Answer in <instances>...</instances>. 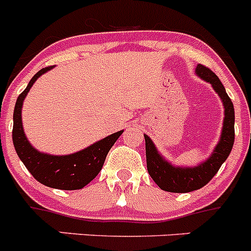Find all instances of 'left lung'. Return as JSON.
Here are the masks:
<instances>
[{"mask_svg":"<svg viewBox=\"0 0 251 251\" xmlns=\"http://www.w3.org/2000/svg\"><path fill=\"white\" fill-rule=\"evenodd\" d=\"M196 73L199 76L211 83L214 89L223 99L224 106H225L223 134L212 156L207 161L203 162L202 165L195 168H178L171 166L159 156L150 137L145 136L148 174L159 188L168 192L185 194V192L195 191L207 185L212 177L217 174V171L220 170L221 165L226 161V158L229 157L232 146H234L235 112L231 99L229 98L225 88L211 69L199 64Z\"/></svg>","mask_w":251,"mask_h":251,"instance_id":"obj_1","label":"left lung"}]
</instances>
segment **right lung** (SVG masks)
Masks as SVG:
<instances>
[{
    "mask_svg": "<svg viewBox=\"0 0 251 251\" xmlns=\"http://www.w3.org/2000/svg\"><path fill=\"white\" fill-rule=\"evenodd\" d=\"M52 66H46L32 76L26 88L17 98L13 110L12 141L17 156L26 166L30 174L43 185L59 190H80L97 177L104 165L105 157L119 138L123 130L110 134L90 147L69 156H49L40 153L30 145L24 134L21 123V108L24 99L32 84Z\"/></svg>",
    "mask_w": 251,
    "mask_h": 251,
    "instance_id": "1",
    "label": "right lung"
}]
</instances>
